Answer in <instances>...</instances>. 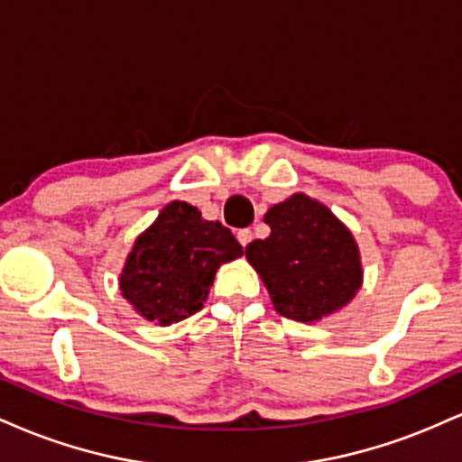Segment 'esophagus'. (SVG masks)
<instances>
[{
    "label": "esophagus",
    "mask_w": 462,
    "mask_h": 462,
    "mask_svg": "<svg viewBox=\"0 0 462 462\" xmlns=\"http://www.w3.org/2000/svg\"><path fill=\"white\" fill-rule=\"evenodd\" d=\"M236 238H238V243H241V245L245 247V245H249V243H252L254 235H252V230H249V227H243V230L236 232Z\"/></svg>",
    "instance_id": "esophagus-1"
}]
</instances>
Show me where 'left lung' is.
<instances>
[{
	"label": "left lung",
	"instance_id": "obj_1",
	"mask_svg": "<svg viewBox=\"0 0 462 462\" xmlns=\"http://www.w3.org/2000/svg\"><path fill=\"white\" fill-rule=\"evenodd\" d=\"M267 238L245 247L275 310L295 321H315L343 309L363 282L352 232L319 201L291 195L264 215Z\"/></svg>",
	"mask_w": 462,
	"mask_h": 462
}]
</instances>
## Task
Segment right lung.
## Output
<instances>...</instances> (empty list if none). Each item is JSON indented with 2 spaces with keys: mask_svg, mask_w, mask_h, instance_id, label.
<instances>
[{
  "mask_svg": "<svg viewBox=\"0 0 462 462\" xmlns=\"http://www.w3.org/2000/svg\"><path fill=\"white\" fill-rule=\"evenodd\" d=\"M243 254L219 221L201 219L187 201H171L136 238L119 286L145 319L178 323L204 306L221 264Z\"/></svg>",
  "mask_w": 462,
  "mask_h": 462,
  "instance_id": "add662e5",
  "label": "right lung"
}]
</instances>
